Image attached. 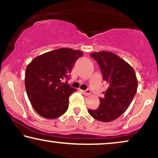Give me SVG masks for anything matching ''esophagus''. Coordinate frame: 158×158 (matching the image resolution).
<instances>
[{"label": "esophagus", "instance_id": "34e87169", "mask_svg": "<svg viewBox=\"0 0 158 158\" xmlns=\"http://www.w3.org/2000/svg\"><path fill=\"white\" fill-rule=\"evenodd\" d=\"M81 92L83 94L84 96H89V95L90 94V90L89 89H87V90H81Z\"/></svg>", "mask_w": 158, "mask_h": 158}]
</instances>
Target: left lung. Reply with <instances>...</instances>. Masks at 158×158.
<instances>
[{
	"label": "left lung",
	"instance_id": "1",
	"mask_svg": "<svg viewBox=\"0 0 158 158\" xmlns=\"http://www.w3.org/2000/svg\"><path fill=\"white\" fill-rule=\"evenodd\" d=\"M98 64L107 90L100 97L98 109H88L90 116L102 122H110L119 117L128 109L137 89V80L134 69L124 60L109 52L90 55Z\"/></svg>",
	"mask_w": 158,
	"mask_h": 158
}]
</instances>
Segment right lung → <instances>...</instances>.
<instances>
[{
    "label": "right lung",
    "mask_w": 158,
    "mask_h": 158,
    "mask_svg": "<svg viewBox=\"0 0 158 158\" xmlns=\"http://www.w3.org/2000/svg\"><path fill=\"white\" fill-rule=\"evenodd\" d=\"M83 55L79 50L61 48L34 58L26 69L27 96L36 113L48 119L67 111L69 97L76 91L64 80H70L75 62Z\"/></svg>",
    "instance_id": "obj_1"
}]
</instances>
